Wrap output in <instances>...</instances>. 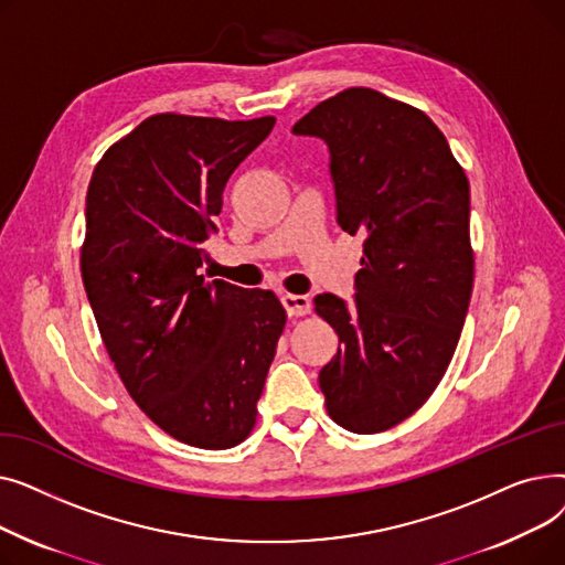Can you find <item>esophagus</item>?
Instances as JSON below:
<instances>
[{
    "label": "esophagus",
    "mask_w": 565,
    "mask_h": 565,
    "mask_svg": "<svg viewBox=\"0 0 565 565\" xmlns=\"http://www.w3.org/2000/svg\"><path fill=\"white\" fill-rule=\"evenodd\" d=\"M281 305H284V309H286V313L290 318L307 316L311 311V302H309L307 295H290V292H286L284 298H281Z\"/></svg>",
    "instance_id": "1"
}]
</instances>
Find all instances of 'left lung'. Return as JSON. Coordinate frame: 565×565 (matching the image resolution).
I'll use <instances>...</instances> for the list:
<instances>
[{
	"mask_svg": "<svg viewBox=\"0 0 565 565\" xmlns=\"http://www.w3.org/2000/svg\"><path fill=\"white\" fill-rule=\"evenodd\" d=\"M292 132L330 146L337 222L364 235L354 305L313 300L341 341L318 375L324 405L350 433L390 430L437 390L462 332L469 181L422 109L366 86L318 103Z\"/></svg>",
	"mask_w": 565,
	"mask_h": 565,
	"instance_id": "1",
	"label": "left lung"
}]
</instances>
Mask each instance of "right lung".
<instances>
[{
	"label": "right lung",
	"mask_w": 565,
	"mask_h": 565,
	"mask_svg": "<svg viewBox=\"0 0 565 565\" xmlns=\"http://www.w3.org/2000/svg\"><path fill=\"white\" fill-rule=\"evenodd\" d=\"M273 126L153 114L107 148L86 192L82 281L109 360L146 417L196 449L254 430L286 324L273 290L199 275L228 178Z\"/></svg>",
	"instance_id": "right-lung-1"
}]
</instances>
